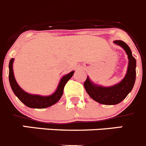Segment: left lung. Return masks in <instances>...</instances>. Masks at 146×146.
<instances>
[{"mask_svg": "<svg viewBox=\"0 0 146 146\" xmlns=\"http://www.w3.org/2000/svg\"><path fill=\"white\" fill-rule=\"evenodd\" d=\"M114 43L125 49L128 56L129 64L125 78L117 85L104 88L93 84L88 77L84 82L86 92L94 101L105 105H115L125 99L134 86L136 77V60L132 56L129 47L121 40H115Z\"/></svg>", "mask_w": 146, "mask_h": 146, "instance_id": "left-lung-1", "label": "left lung"}]
</instances>
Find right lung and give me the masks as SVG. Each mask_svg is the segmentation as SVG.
<instances>
[{
  "mask_svg": "<svg viewBox=\"0 0 146 146\" xmlns=\"http://www.w3.org/2000/svg\"><path fill=\"white\" fill-rule=\"evenodd\" d=\"M14 58H11L9 62V82L11 89L14 94L18 97L19 99L25 105L29 108L33 109H44L53 105L58 102L61 98L64 92V88L66 82L74 74V72H71L66 75L64 76L60 81L57 90L53 94L49 96H41L38 95H31L26 93L21 89L17 84L14 78V72H13V62Z\"/></svg>",
  "mask_w": 146,
  "mask_h": 146,
  "instance_id": "1",
  "label": "right lung"
}]
</instances>
